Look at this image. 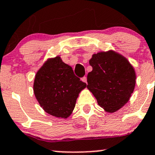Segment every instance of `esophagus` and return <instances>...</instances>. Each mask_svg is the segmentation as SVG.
<instances>
[{
	"instance_id": "1",
	"label": "esophagus",
	"mask_w": 155,
	"mask_h": 155,
	"mask_svg": "<svg viewBox=\"0 0 155 155\" xmlns=\"http://www.w3.org/2000/svg\"><path fill=\"white\" fill-rule=\"evenodd\" d=\"M81 81H83V82H84V83H87V78H86V77L82 78H81Z\"/></svg>"
}]
</instances>
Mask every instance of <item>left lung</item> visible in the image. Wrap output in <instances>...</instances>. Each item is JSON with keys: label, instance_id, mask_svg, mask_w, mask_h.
Here are the masks:
<instances>
[{"label": "left lung", "instance_id": "8db88e82", "mask_svg": "<svg viewBox=\"0 0 155 155\" xmlns=\"http://www.w3.org/2000/svg\"><path fill=\"white\" fill-rule=\"evenodd\" d=\"M89 64L93 70L87 76V88L105 112H117L128 103L135 88L134 67L113 50L93 54Z\"/></svg>", "mask_w": 155, "mask_h": 155}]
</instances>
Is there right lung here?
Instances as JSON below:
<instances>
[{"label": "right lung", "mask_w": 155, "mask_h": 155, "mask_svg": "<svg viewBox=\"0 0 155 155\" xmlns=\"http://www.w3.org/2000/svg\"><path fill=\"white\" fill-rule=\"evenodd\" d=\"M86 85L74 75L70 65L56 56L47 59L36 72L33 91L46 113L67 119L73 112L79 94Z\"/></svg>", "instance_id": "right-lung-1"}]
</instances>
